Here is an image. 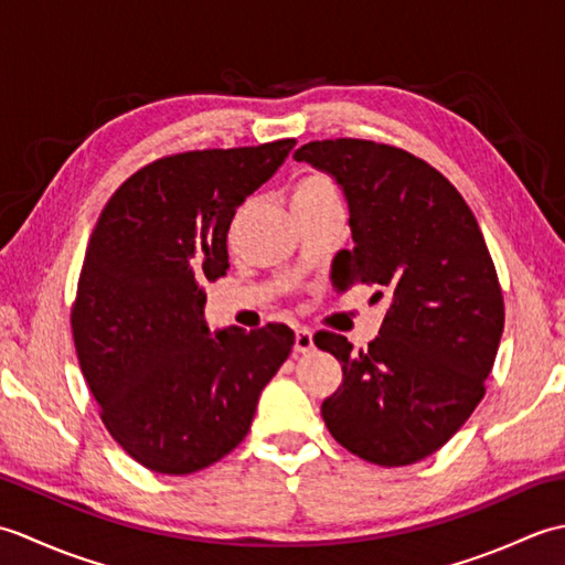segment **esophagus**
Returning <instances> with one entry per match:
<instances>
[{"mask_svg": "<svg viewBox=\"0 0 565 565\" xmlns=\"http://www.w3.org/2000/svg\"><path fill=\"white\" fill-rule=\"evenodd\" d=\"M313 332L308 328H296V342H294V352L296 354H306L313 350Z\"/></svg>", "mask_w": 565, "mask_h": 565, "instance_id": "34e87169", "label": "esophagus"}]
</instances>
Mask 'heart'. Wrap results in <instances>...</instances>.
<instances>
[{
	"instance_id": "heart-1",
	"label": "heart",
	"mask_w": 565,
	"mask_h": 565,
	"mask_svg": "<svg viewBox=\"0 0 565 565\" xmlns=\"http://www.w3.org/2000/svg\"><path fill=\"white\" fill-rule=\"evenodd\" d=\"M326 191H334L332 182L322 174H308L296 184L294 196H308V194H326Z\"/></svg>"
}]
</instances>
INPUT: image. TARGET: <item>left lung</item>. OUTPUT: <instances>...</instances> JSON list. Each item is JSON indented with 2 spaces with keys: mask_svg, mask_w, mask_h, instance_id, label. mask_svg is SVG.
<instances>
[{
  "mask_svg": "<svg viewBox=\"0 0 565 565\" xmlns=\"http://www.w3.org/2000/svg\"><path fill=\"white\" fill-rule=\"evenodd\" d=\"M340 184L354 247L334 286H376L388 310L369 350L318 332L342 364L322 403L330 435L359 459L407 466L444 447L486 393L505 326L498 274L476 215L435 167L371 140H313L294 152Z\"/></svg>",
  "mask_w": 565,
  "mask_h": 565,
  "instance_id": "1",
  "label": "left lung"
}]
</instances>
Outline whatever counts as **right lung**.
<instances>
[{"label": "right lung", "mask_w": 565, "mask_h": 565, "mask_svg": "<svg viewBox=\"0 0 565 565\" xmlns=\"http://www.w3.org/2000/svg\"><path fill=\"white\" fill-rule=\"evenodd\" d=\"M294 140L196 150L142 167L106 203L84 255L72 334L109 435L154 473L201 471L245 439L294 330L211 332L201 281L227 264L237 206Z\"/></svg>", "instance_id": "add662e5"}]
</instances>
